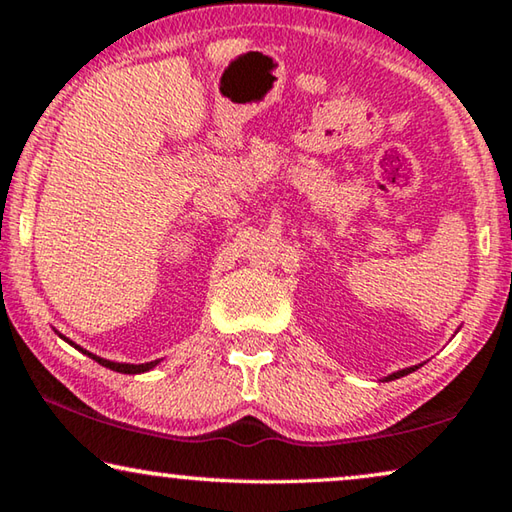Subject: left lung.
<instances>
[{
    "label": "left lung",
    "mask_w": 512,
    "mask_h": 512,
    "mask_svg": "<svg viewBox=\"0 0 512 512\" xmlns=\"http://www.w3.org/2000/svg\"><path fill=\"white\" fill-rule=\"evenodd\" d=\"M413 370H418V366H413V368H404V370H397V372H393V375H388V377H384V381H391V379H400V377H404V375H409V372H413Z\"/></svg>",
    "instance_id": "left-lung-1"
}]
</instances>
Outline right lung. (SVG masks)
<instances>
[{
    "label": "right lung",
    "mask_w": 512,
    "mask_h": 512,
    "mask_svg": "<svg viewBox=\"0 0 512 512\" xmlns=\"http://www.w3.org/2000/svg\"><path fill=\"white\" fill-rule=\"evenodd\" d=\"M60 339L63 341H67L69 345H74L76 350L79 352H83V354H88L90 359H94L97 363H101V366H106V368H110V370H115V372H121V375H140V372H149V370H153L155 366H158L160 361H149V363H117V361H108V359H101V357H97V354H92V352H88V350H83L81 345H76V343H72L69 339H65L63 334H58Z\"/></svg>",
    "instance_id": "add662e5"
}]
</instances>
